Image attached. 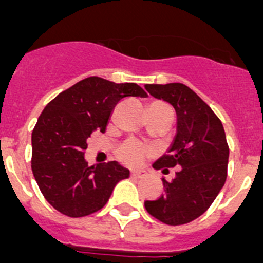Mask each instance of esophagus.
Listing matches in <instances>:
<instances>
[{"label": "esophagus", "mask_w": 263, "mask_h": 263, "mask_svg": "<svg viewBox=\"0 0 263 263\" xmlns=\"http://www.w3.org/2000/svg\"><path fill=\"white\" fill-rule=\"evenodd\" d=\"M131 176L135 178H143L146 176V172L144 169H135L131 172Z\"/></svg>", "instance_id": "34e87169"}]
</instances>
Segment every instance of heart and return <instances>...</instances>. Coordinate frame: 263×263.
<instances>
[{"label": "heart", "mask_w": 263, "mask_h": 263, "mask_svg": "<svg viewBox=\"0 0 263 263\" xmlns=\"http://www.w3.org/2000/svg\"><path fill=\"white\" fill-rule=\"evenodd\" d=\"M148 155V151L144 145L136 141H128L119 149L118 156L123 162L129 165H137L143 162L144 158Z\"/></svg>", "instance_id": "1"}]
</instances>
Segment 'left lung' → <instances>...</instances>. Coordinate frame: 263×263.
<instances>
[{
  "label": "left lung",
  "instance_id": "8db88e82",
  "mask_svg": "<svg viewBox=\"0 0 263 263\" xmlns=\"http://www.w3.org/2000/svg\"><path fill=\"white\" fill-rule=\"evenodd\" d=\"M151 96L173 106L177 114V134L155 169L178 167L172 182L162 179L165 193L145 200L153 217L169 226L190 223L204 214L227 179L229 148L226 132L211 107L190 87L179 82L146 84Z\"/></svg>",
  "mask_w": 263,
  "mask_h": 263
}]
</instances>
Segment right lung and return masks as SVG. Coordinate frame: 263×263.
Returning <instances> with one entry per match:
<instances>
[{
  "label": "right lung",
  "instance_id": "add662e5",
  "mask_svg": "<svg viewBox=\"0 0 263 263\" xmlns=\"http://www.w3.org/2000/svg\"><path fill=\"white\" fill-rule=\"evenodd\" d=\"M127 97H146L137 84L87 77L46 106L32 131L31 167L40 191L59 212L82 217L107 203L129 170L117 161L89 166L87 139L105 132L114 107Z\"/></svg>",
  "mask_w": 263,
  "mask_h": 263
}]
</instances>
